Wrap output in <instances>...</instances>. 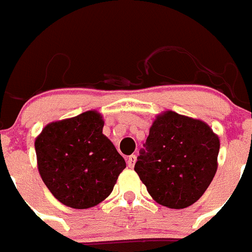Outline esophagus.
I'll use <instances>...</instances> for the list:
<instances>
[{"mask_svg": "<svg viewBox=\"0 0 252 252\" xmlns=\"http://www.w3.org/2000/svg\"><path fill=\"white\" fill-rule=\"evenodd\" d=\"M135 162H136V157H135V155H130V157H128V159H127V166H128V168H133Z\"/></svg>", "mask_w": 252, "mask_h": 252, "instance_id": "1", "label": "esophagus"}]
</instances>
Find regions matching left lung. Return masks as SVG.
I'll use <instances>...</instances> for the list:
<instances>
[{
  "label": "left lung",
  "instance_id": "obj_1",
  "mask_svg": "<svg viewBox=\"0 0 252 252\" xmlns=\"http://www.w3.org/2000/svg\"><path fill=\"white\" fill-rule=\"evenodd\" d=\"M218 151L220 139L208 125L166 111L150 127L135 171L158 203L186 208L212 182Z\"/></svg>",
  "mask_w": 252,
  "mask_h": 252
}]
</instances>
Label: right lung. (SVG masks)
I'll use <instances>...</instances> for the list:
<instances>
[{
  "mask_svg": "<svg viewBox=\"0 0 252 252\" xmlns=\"http://www.w3.org/2000/svg\"><path fill=\"white\" fill-rule=\"evenodd\" d=\"M102 128V116L87 111L46 125L35 140L41 179L65 206L84 209L101 203L126 168Z\"/></svg>",
  "mask_w": 252,
  "mask_h": 252,
  "instance_id": "1",
  "label": "right lung"
}]
</instances>
